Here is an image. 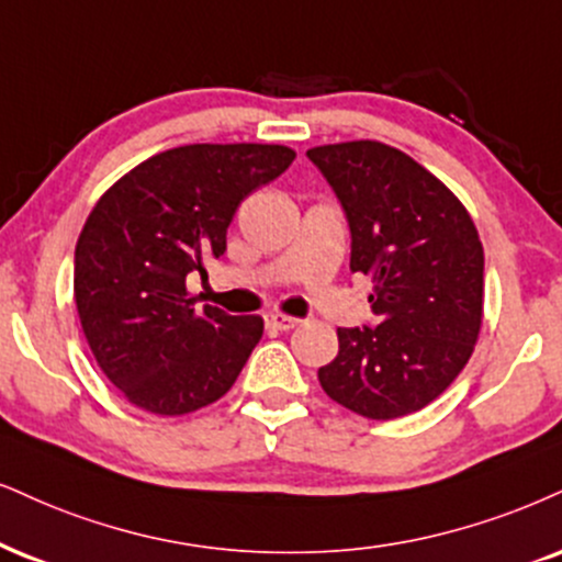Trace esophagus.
I'll use <instances>...</instances> for the list:
<instances>
[{"label": "esophagus", "instance_id": "1", "mask_svg": "<svg viewBox=\"0 0 562 562\" xmlns=\"http://www.w3.org/2000/svg\"><path fill=\"white\" fill-rule=\"evenodd\" d=\"M300 323H302L300 317H292V315H281V313H268L266 315V325H268V328H273V330H292Z\"/></svg>", "mask_w": 562, "mask_h": 562}]
</instances>
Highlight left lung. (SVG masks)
Masks as SVG:
<instances>
[{"label": "left lung", "mask_w": 562, "mask_h": 562, "mask_svg": "<svg viewBox=\"0 0 562 562\" xmlns=\"http://www.w3.org/2000/svg\"><path fill=\"white\" fill-rule=\"evenodd\" d=\"M307 158L349 221L351 270L370 276L378 325L338 328L317 370L336 404L367 419L419 412L459 378L482 328L484 249L438 177L378 140L317 145Z\"/></svg>", "instance_id": "8db88e82"}]
</instances>
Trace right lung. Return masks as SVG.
<instances>
[{"label": "right lung", "mask_w": 562, "mask_h": 562, "mask_svg": "<svg viewBox=\"0 0 562 562\" xmlns=\"http://www.w3.org/2000/svg\"><path fill=\"white\" fill-rule=\"evenodd\" d=\"M294 158L286 145H182L137 164L93 205L75 247V304L95 362L130 404L179 417L239 378L262 317L195 310L187 273L226 252L241 200Z\"/></svg>", "instance_id": "obj_1"}]
</instances>
